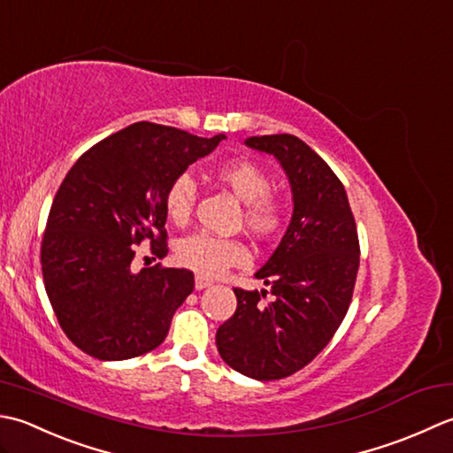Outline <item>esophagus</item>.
<instances>
[{
	"label": "esophagus",
	"instance_id": "obj_1",
	"mask_svg": "<svg viewBox=\"0 0 453 453\" xmlns=\"http://www.w3.org/2000/svg\"><path fill=\"white\" fill-rule=\"evenodd\" d=\"M211 285H213V280L207 278V275H201V273L196 275V289L197 291L205 289V288H211Z\"/></svg>",
	"mask_w": 453,
	"mask_h": 453
}]
</instances>
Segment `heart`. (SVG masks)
Returning <instances> with one entry per match:
<instances>
[{
    "mask_svg": "<svg viewBox=\"0 0 453 453\" xmlns=\"http://www.w3.org/2000/svg\"><path fill=\"white\" fill-rule=\"evenodd\" d=\"M215 178L244 203L242 223L250 233L267 240L273 238L288 220V205L272 191V180L265 170L250 160H230L215 170ZM197 201V186L189 173L175 178L164 197L165 215L173 225H186ZM246 246L238 238L213 234H191L175 246V260L201 275H217L230 265L244 264Z\"/></svg>",
    "mask_w": 453,
    "mask_h": 453,
    "instance_id": "obj_1",
    "label": "heart"
}]
</instances>
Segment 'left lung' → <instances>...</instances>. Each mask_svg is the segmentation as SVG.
<instances>
[{"label": "left lung", "mask_w": 453, "mask_h": 453, "mask_svg": "<svg viewBox=\"0 0 453 453\" xmlns=\"http://www.w3.org/2000/svg\"><path fill=\"white\" fill-rule=\"evenodd\" d=\"M288 173L293 217L257 280L265 289L234 288L236 311L217 330L220 357L257 381L283 380L315 359L352 303L359 240L346 189L320 156L293 134L250 136Z\"/></svg>", "instance_id": "8db88e82"}]
</instances>
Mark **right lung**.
<instances>
[{"label": "right lung", "instance_id": "1", "mask_svg": "<svg viewBox=\"0 0 453 453\" xmlns=\"http://www.w3.org/2000/svg\"><path fill=\"white\" fill-rule=\"evenodd\" d=\"M226 138L134 123L91 146L60 183L46 220L41 265L54 315L88 356L119 362L158 348L193 291L175 267L131 270L134 246L168 254L164 197L188 165Z\"/></svg>", "mask_w": 453, "mask_h": 453}]
</instances>
